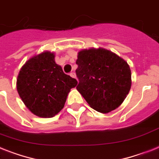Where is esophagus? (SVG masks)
Returning <instances> with one entry per match:
<instances>
[{
	"label": "esophagus",
	"instance_id": "34e87169",
	"mask_svg": "<svg viewBox=\"0 0 159 159\" xmlns=\"http://www.w3.org/2000/svg\"><path fill=\"white\" fill-rule=\"evenodd\" d=\"M70 76L73 77V78H76V74H75V73H73H73H70Z\"/></svg>",
	"mask_w": 159,
	"mask_h": 159
}]
</instances>
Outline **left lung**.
I'll list each match as a JSON object with an SVG mask.
<instances>
[{
  "label": "left lung",
  "instance_id": "left-lung-1",
  "mask_svg": "<svg viewBox=\"0 0 159 159\" xmlns=\"http://www.w3.org/2000/svg\"><path fill=\"white\" fill-rule=\"evenodd\" d=\"M76 64L77 90L92 109L107 113L122 104L131 86L124 59L105 49L91 48L80 50Z\"/></svg>",
  "mask_w": 159,
  "mask_h": 159
}]
</instances>
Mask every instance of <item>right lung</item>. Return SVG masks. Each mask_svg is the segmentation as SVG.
<instances>
[{
  "mask_svg": "<svg viewBox=\"0 0 159 159\" xmlns=\"http://www.w3.org/2000/svg\"><path fill=\"white\" fill-rule=\"evenodd\" d=\"M75 78L63 72L55 54L45 51L26 62L17 78V91L29 110L41 117H52L64 108Z\"/></svg>",
  "mask_w": 159,
  "mask_h": 159,
  "instance_id": "right-lung-1",
  "label": "right lung"
}]
</instances>
